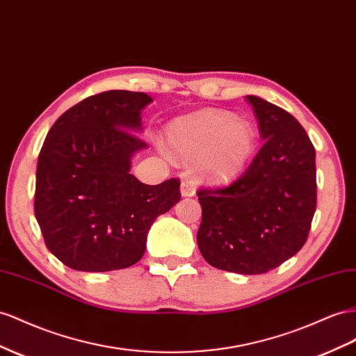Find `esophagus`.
<instances>
[{
	"label": "esophagus",
	"mask_w": 356,
	"mask_h": 356,
	"mask_svg": "<svg viewBox=\"0 0 356 356\" xmlns=\"http://www.w3.org/2000/svg\"><path fill=\"white\" fill-rule=\"evenodd\" d=\"M181 195L184 197H191L196 195V187H195V181L191 179H184L181 182Z\"/></svg>",
	"instance_id": "1"
}]
</instances>
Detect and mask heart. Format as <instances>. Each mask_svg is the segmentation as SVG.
Returning <instances> with one entry per match:
<instances>
[{"label": "heart", "instance_id": "heart-1", "mask_svg": "<svg viewBox=\"0 0 356 356\" xmlns=\"http://www.w3.org/2000/svg\"><path fill=\"white\" fill-rule=\"evenodd\" d=\"M169 151L182 161H197L200 175L227 182L252 159L256 134L250 122L217 111H200L175 120L166 129Z\"/></svg>", "mask_w": 356, "mask_h": 356}]
</instances>
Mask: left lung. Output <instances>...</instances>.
<instances>
[{
  "instance_id": "left-lung-1",
  "label": "left lung",
  "mask_w": 356,
  "mask_h": 356,
  "mask_svg": "<svg viewBox=\"0 0 356 356\" xmlns=\"http://www.w3.org/2000/svg\"><path fill=\"white\" fill-rule=\"evenodd\" d=\"M264 145L235 182L200 188L197 245L205 261L236 274H264L295 256L316 211V151L289 112L256 95Z\"/></svg>"
}]
</instances>
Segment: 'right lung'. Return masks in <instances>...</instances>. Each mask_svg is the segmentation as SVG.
I'll return each mask as SVG.
<instances>
[{
  "instance_id": "add662e5",
  "label": "right lung",
  "mask_w": 356,
  "mask_h": 356,
  "mask_svg": "<svg viewBox=\"0 0 356 356\" xmlns=\"http://www.w3.org/2000/svg\"><path fill=\"white\" fill-rule=\"evenodd\" d=\"M145 92L91 95L55 121L38 154L34 213L46 247L76 271L104 273L139 262L151 225L181 199L179 179L148 186L130 174L147 148Z\"/></svg>"
}]
</instances>
